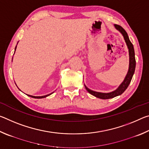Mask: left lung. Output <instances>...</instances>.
<instances>
[{
	"label": "left lung",
	"mask_w": 149,
	"mask_h": 149,
	"mask_svg": "<svg viewBox=\"0 0 149 149\" xmlns=\"http://www.w3.org/2000/svg\"><path fill=\"white\" fill-rule=\"evenodd\" d=\"M114 27L116 29L118 30L122 34L123 36V38L125 39V41L127 45L128 49H129V55H130V65H129V70H128L127 74L126 75L123 81L120 84V85L118 87L116 90L114 91L108 93H99V92H96L94 91H92L89 89V88H87L85 85V87L86 90L89 92L90 94L95 96V97L99 98L101 99H112L115 97H117L118 95H122V93L125 91L127 89V87L129 86L131 81L133 77V75L134 74L135 70V65H136V61H135V51H134V48H133V44L131 42L130 40L128 37L127 32L125 31V29L123 28L122 27H121L119 25L114 24Z\"/></svg>",
	"instance_id": "8db88e82"
}]
</instances>
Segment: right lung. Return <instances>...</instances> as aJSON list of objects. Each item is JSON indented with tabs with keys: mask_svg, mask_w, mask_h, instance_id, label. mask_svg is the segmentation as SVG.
Returning <instances> with one entry per match:
<instances>
[{
	"mask_svg": "<svg viewBox=\"0 0 149 149\" xmlns=\"http://www.w3.org/2000/svg\"><path fill=\"white\" fill-rule=\"evenodd\" d=\"M17 47V46H16ZM16 48H15V50H16ZM52 93H50V94H49V95H45V96H41V97H35V96H32V95H27L29 96V97H32V98H35V99H42V98H45V97H48V96H49V95H50L52 94Z\"/></svg>",
	"mask_w": 149,
	"mask_h": 149,
	"instance_id": "right-lung-1",
	"label": "right lung"
}]
</instances>
